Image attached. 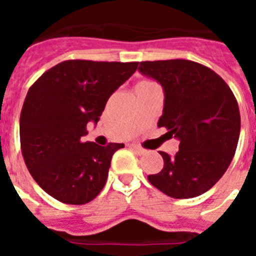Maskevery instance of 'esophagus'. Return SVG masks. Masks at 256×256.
Wrapping results in <instances>:
<instances>
[{"instance_id": "1", "label": "esophagus", "mask_w": 256, "mask_h": 256, "mask_svg": "<svg viewBox=\"0 0 256 256\" xmlns=\"http://www.w3.org/2000/svg\"><path fill=\"white\" fill-rule=\"evenodd\" d=\"M130 148H132L133 151H136V152H137V154H140V155H142V154H144V151H146L144 148H141L140 144H132Z\"/></svg>"}]
</instances>
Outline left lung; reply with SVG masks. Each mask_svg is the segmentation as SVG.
Listing matches in <instances>:
<instances>
[{"mask_svg":"<svg viewBox=\"0 0 256 256\" xmlns=\"http://www.w3.org/2000/svg\"><path fill=\"white\" fill-rule=\"evenodd\" d=\"M138 70L164 88L158 126L180 141L174 156L148 182L174 198H191L212 188L236 152L241 128L238 104L227 83L210 68L183 58L141 61Z\"/></svg>","mask_w":256,"mask_h":256,"instance_id":"1","label":"left lung"}]
</instances>
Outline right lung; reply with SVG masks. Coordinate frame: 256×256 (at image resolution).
Instances as JSON below:
<instances>
[{
    "label": "right lung",
    "mask_w": 256,
    "mask_h": 256,
    "mask_svg": "<svg viewBox=\"0 0 256 256\" xmlns=\"http://www.w3.org/2000/svg\"><path fill=\"white\" fill-rule=\"evenodd\" d=\"M138 62L66 60L29 88L20 114V148L40 188L64 204L94 200L105 186L114 152L123 144L83 142L88 122L97 123L108 97Z\"/></svg>",
    "instance_id": "add662e5"
}]
</instances>
